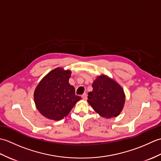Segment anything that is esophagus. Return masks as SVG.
I'll use <instances>...</instances> for the list:
<instances>
[{
	"instance_id": "1",
	"label": "esophagus",
	"mask_w": 161,
	"mask_h": 161,
	"mask_svg": "<svg viewBox=\"0 0 161 161\" xmlns=\"http://www.w3.org/2000/svg\"><path fill=\"white\" fill-rule=\"evenodd\" d=\"M81 97H82L84 100H86V99H87V94L84 93L82 95H81Z\"/></svg>"
}]
</instances>
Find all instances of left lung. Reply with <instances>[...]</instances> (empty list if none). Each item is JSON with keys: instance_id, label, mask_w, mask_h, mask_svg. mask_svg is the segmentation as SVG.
<instances>
[{"instance_id": "8db88e82", "label": "left lung", "mask_w": 161, "mask_h": 161, "mask_svg": "<svg viewBox=\"0 0 161 161\" xmlns=\"http://www.w3.org/2000/svg\"><path fill=\"white\" fill-rule=\"evenodd\" d=\"M92 86L93 89L88 93L87 101L94 110L106 118L118 116L125 101L122 87L105 75L98 77Z\"/></svg>"}]
</instances>
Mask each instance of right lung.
I'll list each match as a JSON object with an SVG mask.
<instances>
[{"instance_id": "1", "label": "right lung", "mask_w": 161, "mask_h": 161, "mask_svg": "<svg viewBox=\"0 0 161 161\" xmlns=\"http://www.w3.org/2000/svg\"><path fill=\"white\" fill-rule=\"evenodd\" d=\"M70 70L58 68L40 81L34 94L39 112L47 118L60 120L68 115L81 97L75 95V88L68 82Z\"/></svg>"}]
</instances>
